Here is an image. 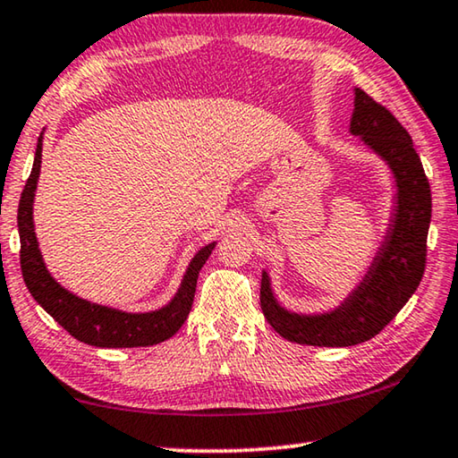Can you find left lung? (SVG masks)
<instances>
[{"label":"left lung","instance_id":"1","mask_svg":"<svg viewBox=\"0 0 458 458\" xmlns=\"http://www.w3.org/2000/svg\"><path fill=\"white\" fill-rule=\"evenodd\" d=\"M350 131L392 169L396 206L368 273L333 311L317 315L289 311L276 301L268 273L262 270V313L270 327L293 344L350 347L376 337L408 303L424 275L432 198L412 139L386 106L361 89H355Z\"/></svg>","mask_w":458,"mask_h":458}]
</instances>
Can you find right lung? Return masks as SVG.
<instances>
[{
  "label": "right lung",
  "instance_id": "add662e5",
  "mask_svg": "<svg viewBox=\"0 0 458 458\" xmlns=\"http://www.w3.org/2000/svg\"><path fill=\"white\" fill-rule=\"evenodd\" d=\"M42 135L38 137L34 167L21 191L18 206V232H20V265L24 283L32 297L38 301L54 321H58L74 339L95 347H147L157 345L180 331L190 315L196 294L198 275L206 265L216 242L206 244L191 259L183 281L175 297L165 307L149 313H127L121 309L90 303L66 291L44 265L42 252L38 248L34 232V196L42 165Z\"/></svg>",
  "mask_w": 458,
  "mask_h": 458
}]
</instances>
